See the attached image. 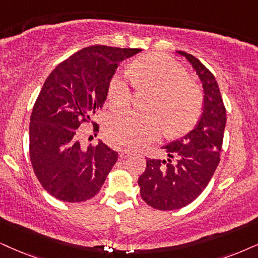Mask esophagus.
Wrapping results in <instances>:
<instances>
[{
    "mask_svg": "<svg viewBox=\"0 0 258 258\" xmlns=\"http://www.w3.org/2000/svg\"><path fill=\"white\" fill-rule=\"evenodd\" d=\"M130 156H131V152H128V151H120L119 152V157L121 159H126L127 157H130Z\"/></svg>",
    "mask_w": 258,
    "mask_h": 258,
    "instance_id": "34e87169",
    "label": "esophagus"
}]
</instances>
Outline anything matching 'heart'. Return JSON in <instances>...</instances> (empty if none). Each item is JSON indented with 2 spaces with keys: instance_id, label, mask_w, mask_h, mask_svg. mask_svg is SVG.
<instances>
[{
  "instance_id": "1",
  "label": "heart",
  "mask_w": 258,
  "mask_h": 258,
  "mask_svg": "<svg viewBox=\"0 0 258 258\" xmlns=\"http://www.w3.org/2000/svg\"><path fill=\"white\" fill-rule=\"evenodd\" d=\"M137 88L153 93L146 110H118L105 122L106 137L114 146L126 150L142 149L164 131L178 136L189 131L200 118L202 95L189 82L180 64L167 56H145L133 61L130 70ZM132 91L123 75L116 74L108 84V100L113 107H123L131 101Z\"/></svg>"
}]
</instances>
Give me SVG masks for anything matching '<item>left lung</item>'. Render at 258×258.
Listing matches in <instances>:
<instances>
[{"mask_svg": "<svg viewBox=\"0 0 258 258\" xmlns=\"http://www.w3.org/2000/svg\"><path fill=\"white\" fill-rule=\"evenodd\" d=\"M190 63L204 89V106L197 126L181 139L163 146L167 159H148L140 175V195L159 211L178 210L193 202L207 187L219 164L226 109L213 74L198 58L176 51Z\"/></svg>", "mask_w": 258, "mask_h": 258, "instance_id": "obj_1", "label": "left lung"}]
</instances>
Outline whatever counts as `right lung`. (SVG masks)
I'll return each instance as SVG.
<instances>
[{"label":"right lung","mask_w":258,"mask_h":258,"mask_svg":"<svg viewBox=\"0 0 258 258\" xmlns=\"http://www.w3.org/2000/svg\"><path fill=\"white\" fill-rule=\"evenodd\" d=\"M140 51L103 45L82 48L45 81L32 110L29 156L40 184L58 200L94 198L118 161V152L101 140L83 149L76 133L101 109L118 65Z\"/></svg>","instance_id":"1"}]
</instances>
